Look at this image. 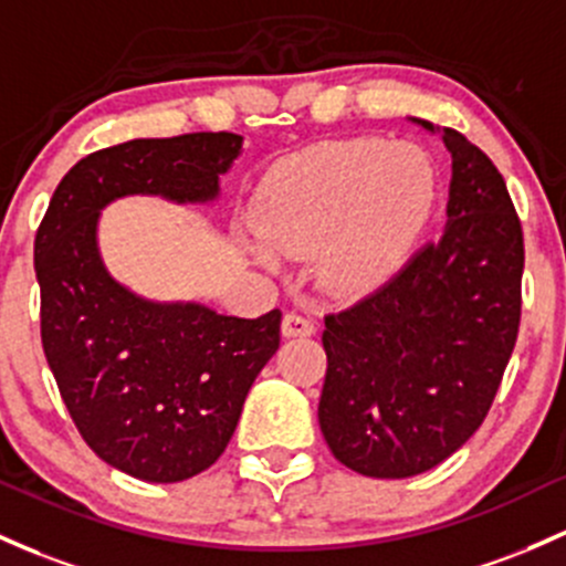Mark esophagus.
Returning a JSON list of instances; mask_svg holds the SVG:
<instances>
[{"label": "esophagus", "instance_id": "obj_1", "mask_svg": "<svg viewBox=\"0 0 566 566\" xmlns=\"http://www.w3.org/2000/svg\"><path fill=\"white\" fill-rule=\"evenodd\" d=\"M282 335L284 338H306V335H314V322L306 319L301 314H284L282 319Z\"/></svg>", "mask_w": 566, "mask_h": 566}]
</instances>
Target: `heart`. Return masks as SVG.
<instances>
[{
    "label": "heart",
    "instance_id": "obj_1",
    "mask_svg": "<svg viewBox=\"0 0 566 566\" xmlns=\"http://www.w3.org/2000/svg\"><path fill=\"white\" fill-rule=\"evenodd\" d=\"M438 207V171L413 145L376 136L316 145L279 160L254 190L250 220L276 254L319 252L338 295H370L408 265ZM273 269L276 258L258 252Z\"/></svg>",
    "mask_w": 566,
    "mask_h": 566
}]
</instances>
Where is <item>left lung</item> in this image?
<instances>
[{"mask_svg":"<svg viewBox=\"0 0 566 566\" xmlns=\"http://www.w3.org/2000/svg\"><path fill=\"white\" fill-rule=\"evenodd\" d=\"M451 153L443 235L387 287L325 316L319 427L338 462L411 478L486 419L521 319L524 235L505 179L468 136L419 120Z\"/></svg>","mask_w":566,"mask_h":566,"instance_id":"1","label":"left lung"}]
</instances>
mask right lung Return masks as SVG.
<instances>
[{
  "instance_id": "1",
  "label": "right lung",
  "mask_w": 566,
  "mask_h": 566,
  "mask_svg": "<svg viewBox=\"0 0 566 566\" xmlns=\"http://www.w3.org/2000/svg\"><path fill=\"white\" fill-rule=\"evenodd\" d=\"M241 153L244 136L228 132L91 153L61 179L36 231L48 365L93 454L139 481H188L220 459L279 349L282 312L239 319L134 293L102 258V212L128 196L217 203Z\"/></svg>"
}]
</instances>
